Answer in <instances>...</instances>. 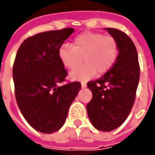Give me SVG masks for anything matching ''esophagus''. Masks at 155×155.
<instances>
[{
  "mask_svg": "<svg viewBox=\"0 0 155 155\" xmlns=\"http://www.w3.org/2000/svg\"><path fill=\"white\" fill-rule=\"evenodd\" d=\"M81 87L83 88V89L85 88L86 87V84H85V83H81Z\"/></svg>",
  "mask_w": 155,
  "mask_h": 155,
  "instance_id": "esophagus-1",
  "label": "esophagus"
}]
</instances>
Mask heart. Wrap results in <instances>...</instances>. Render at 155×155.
Segmentation results:
<instances>
[{
	"mask_svg": "<svg viewBox=\"0 0 155 155\" xmlns=\"http://www.w3.org/2000/svg\"><path fill=\"white\" fill-rule=\"evenodd\" d=\"M119 54V45L114 37L98 32H83L72 42V46L61 45L58 55L61 64L74 70L82 64V68L72 71L70 78L74 81H88L97 74L101 75L110 70Z\"/></svg>",
	"mask_w": 155,
	"mask_h": 155,
	"instance_id": "obj_1",
	"label": "heart"
}]
</instances>
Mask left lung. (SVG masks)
Segmentation results:
<instances>
[{
  "instance_id": "1",
  "label": "left lung",
  "mask_w": 155,
  "mask_h": 155,
  "mask_svg": "<svg viewBox=\"0 0 155 155\" xmlns=\"http://www.w3.org/2000/svg\"><path fill=\"white\" fill-rule=\"evenodd\" d=\"M104 30L118 42L119 54L107 73L96 81L88 82L92 100L86 109L93 126L109 132L120 127L130 114L140 81V65L132 40L117 29Z\"/></svg>"
}]
</instances>
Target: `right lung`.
<instances>
[{"instance_id":"obj_1","label":"right lung","mask_w":155,"mask_h":155,"mask_svg":"<svg viewBox=\"0 0 155 155\" xmlns=\"http://www.w3.org/2000/svg\"><path fill=\"white\" fill-rule=\"evenodd\" d=\"M73 28L39 33L22 42L13 66L16 102L35 130L51 134L65 122L69 108L81 89L79 82L60 86L67 71L58 51Z\"/></svg>"}]
</instances>
